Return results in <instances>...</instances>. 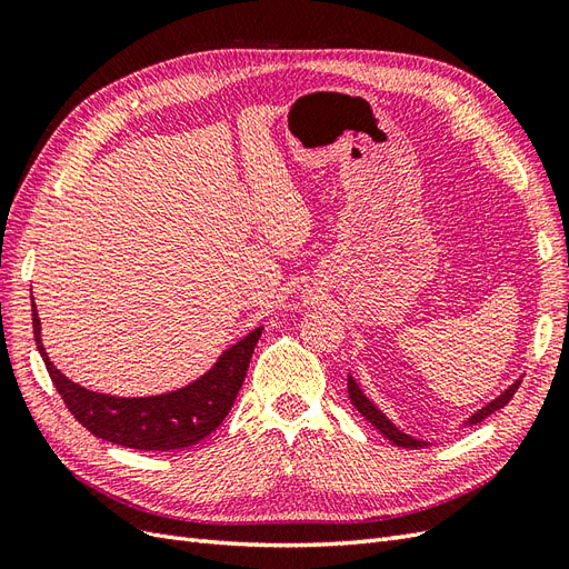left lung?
I'll return each instance as SVG.
<instances>
[{
  "instance_id": "obj_1",
  "label": "left lung",
  "mask_w": 569,
  "mask_h": 569,
  "mask_svg": "<svg viewBox=\"0 0 569 569\" xmlns=\"http://www.w3.org/2000/svg\"><path fill=\"white\" fill-rule=\"evenodd\" d=\"M520 382L522 380H518L515 382L510 389H506L501 396H498L496 401H491L489 406H485L481 410H477L475 416L468 420V425H477V422H481L485 418H489L491 412H496V410H501L503 406H508L510 403V399L515 396V391H518V387H520ZM349 396H351V403L356 406V410L360 412V416H363L372 427H377L380 429V432L391 441V443H396V446H401V449H425L427 446V441H420V439H416V437H408V435H403V432H399V429H396L380 410H377L366 396H363V391L358 389V385L351 380L349 377Z\"/></svg>"
}]
</instances>
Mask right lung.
I'll return each mask as SVG.
<instances>
[{"mask_svg": "<svg viewBox=\"0 0 569 569\" xmlns=\"http://www.w3.org/2000/svg\"><path fill=\"white\" fill-rule=\"evenodd\" d=\"M32 332L47 372L71 416L94 437L137 451H178L216 432L228 418L247 377L249 360L263 327L237 341L220 356L213 370L194 385L147 399H116V396L82 389L63 377L51 363L40 341V318L32 301Z\"/></svg>", "mask_w": 569, "mask_h": 569, "instance_id": "right-lung-1", "label": "right lung"}]
</instances>
